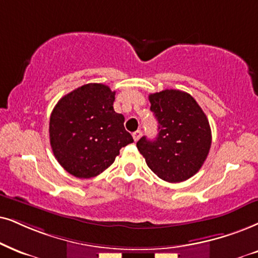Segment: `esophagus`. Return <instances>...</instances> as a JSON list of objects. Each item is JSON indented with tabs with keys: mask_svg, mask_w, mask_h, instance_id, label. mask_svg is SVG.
<instances>
[{
	"mask_svg": "<svg viewBox=\"0 0 258 258\" xmlns=\"http://www.w3.org/2000/svg\"><path fill=\"white\" fill-rule=\"evenodd\" d=\"M132 136H133V139H135V142H138L140 137H142V131H140V130H137L136 132H133Z\"/></svg>",
	"mask_w": 258,
	"mask_h": 258,
	"instance_id": "34e87169",
	"label": "esophagus"
}]
</instances>
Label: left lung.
Masks as SVG:
<instances>
[{
  "label": "left lung",
  "mask_w": 258,
  "mask_h": 258,
  "mask_svg": "<svg viewBox=\"0 0 258 258\" xmlns=\"http://www.w3.org/2000/svg\"><path fill=\"white\" fill-rule=\"evenodd\" d=\"M149 101L159 132L153 140L142 137L137 148L159 178L170 183L188 180L200 170L211 149L206 114L193 96L181 90L150 94Z\"/></svg>",
  "instance_id": "8db88e82"
}]
</instances>
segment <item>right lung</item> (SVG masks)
Wrapping results in <instances>:
<instances>
[{"instance_id": "obj_1", "label": "right lung", "mask_w": 258, "mask_h": 258, "mask_svg": "<svg viewBox=\"0 0 258 258\" xmlns=\"http://www.w3.org/2000/svg\"><path fill=\"white\" fill-rule=\"evenodd\" d=\"M115 91L88 83L58 101L50 116V144L54 157L78 178L97 176L110 167L120 149L133 143L115 113Z\"/></svg>"}]
</instances>
